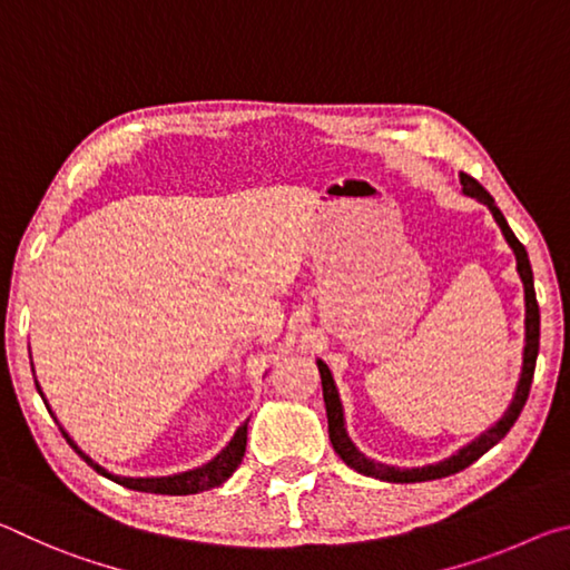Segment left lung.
Returning <instances> with one entry per match:
<instances>
[{"label": "left lung", "instance_id": "1", "mask_svg": "<svg viewBox=\"0 0 570 570\" xmlns=\"http://www.w3.org/2000/svg\"><path fill=\"white\" fill-rule=\"evenodd\" d=\"M460 186L462 193L470 198L480 200L482 206H488L490 214H493L495 224L503 230V236L508 240V246L513 248L515 254V268L520 282H523V292H525V346H523V366H520V377L515 384L513 400H510L508 410L503 412L493 428H488L485 432L462 445L458 452H452L450 458L432 462V465H422V468H397V465H387V462L372 460L366 458L364 452L354 445L350 432H346V420H344V407L340 400V390H336V382L332 377V370L326 366V362L316 360V366H320L322 374V390H324V404H326V420H330V440L334 445V452L340 455L346 465L352 470L362 472L366 478H377V480H387V482H424V480H438V478H448L455 475V472L465 470L472 465L478 458L485 455L490 448H495L500 440H503L510 428H513L518 414L523 412L530 384H533V372H535V360H538V346H540V312H538V302H535V286H533V268H530L528 262V250L515 238L513 230H510L505 216L500 214V208L495 206V200L490 193L480 186L475 178H470L468 173H460Z\"/></svg>", "mask_w": 570, "mask_h": 570}]
</instances>
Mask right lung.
Masks as SVG:
<instances>
[{
  "label": "right lung",
  "instance_id": "obj_1",
  "mask_svg": "<svg viewBox=\"0 0 570 570\" xmlns=\"http://www.w3.org/2000/svg\"><path fill=\"white\" fill-rule=\"evenodd\" d=\"M37 384V380H35ZM37 392H40V397L45 400V407L50 410V414L55 417V412L50 404H47V397L42 394V387L37 384ZM55 422L60 424V420L55 417ZM60 432L65 435V440L70 442V448L80 455L88 465L100 472V475H105L112 482H118V485L122 488H130V490H140V493H158V495H193V493H204V490H210V488H218L224 485V482L234 475L236 468L240 465V460H244V452H246V438H248V422L240 424V428L236 430V435L230 438L228 445L218 452V455L214 460H208L206 465L200 468H193V470H186V472H176V475H160V478H130V475H115V472H110L108 468H102L100 462H95L88 452H85L77 442L67 435V430L60 424Z\"/></svg>",
  "mask_w": 570,
  "mask_h": 570
}]
</instances>
